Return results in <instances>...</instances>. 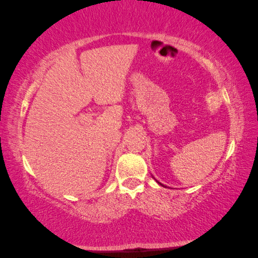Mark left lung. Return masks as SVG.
Returning <instances> with one entry per match:
<instances>
[{"mask_svg": "<svg viewBox=\"0 0 258 258\" xmlns=\"http://www.w3.org/2000/svg\"><path fill=\"white\" fill-rule=\"evenodd\" d=\"M158 183H159V181H158ZM159 184H160V185H162V184H161V183H159ZM162 186H164V185H162Z\"/></svg>", "mask_w": 258, "mask_h": 258, "instance_id": "left-lung-1", "label": "left lung"}]
</instances>
